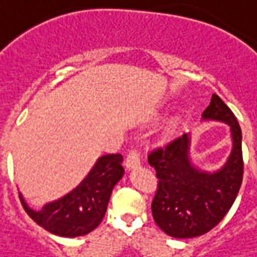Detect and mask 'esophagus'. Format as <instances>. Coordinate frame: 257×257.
Here are the masks:
<instances>
[{"label": "esophagus", "mask_w": 257, "mask_h": 257, "mask_svg": "<svg viewBox=\"0 0 257 257\" xmlns=\"http://www.w3.org/2000/svg\"><path fill=\"white\" fill-rule=\"evenodd\" d=\"M140 164H141V152L136 149V148H132V149L129 150V153L126 154L125 165H126L128 169H132L136 168V166H139Z\"/></svg>", "instance_id": "34e87169"}]
</instances>
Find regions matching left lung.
Segmentation results:
<instances>
[{
	"label": "left lung",
	"mask_w": 257,
	"mask_h": 257,
	"mask_svg": "<svg viewBox=\"0 0 257 257\" xmlns=\"http://www.w3.org/2000/svg\"><path fill=\"white\" fill-rule=\"evenodd\" d=\"M203 118L224 121L231 126L232 153L222 170L208 174L191 166L187 135L154 148L148 156L158 178L152 215L165 233L178 239L201 236L212 230L233 204L243 181L241 129L232 110L214 93Z\"/></svg>",
	"instance_id": "left-lung-1"
}]
</instances>
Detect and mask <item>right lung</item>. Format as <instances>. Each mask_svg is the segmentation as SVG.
Listing matches in <instances>:
<instances>
[{"label": "right lung", "instance_id": "1", "mask_svg": "<svg viewBox=\"0 0 257 257\" xmlns=\"http://www.w3.org/2000/svg\"><path fill=\"white\" fill-rule=\"evenodd\" d=\"M121 154L99 158L88 177L59 201L46 204L41 211L31 210L20 194L25 211L38 226L58 236L87 235L99 226L107 211L110 193L124 174Z\"/></svg>", "mask_w": 257, "mask_h": 257}]
</instances>
